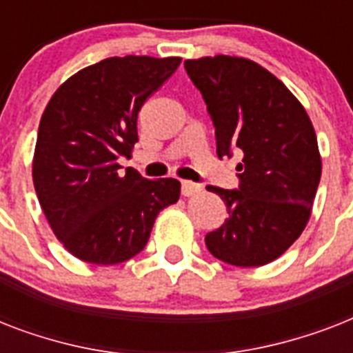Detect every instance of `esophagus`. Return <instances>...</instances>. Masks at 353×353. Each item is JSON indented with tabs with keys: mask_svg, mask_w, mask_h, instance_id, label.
<instances>
[{
	"mask_svg": "<svg viewBox=\"0 0 353 353\" xmlns=\"http://www.w3.org/2000/svg\"><path fill=\"white\" fill-rule=\"evenodd\" d=\"M201 192V187L196 185L192 181H183L181 183V194L185 198H190V196H196V194Z\"/></svg>",
	"mask_w": 353,
	"mask_h": 353,
	"instance_id": "1",
	"label": "esophagus"
}]
</instances>
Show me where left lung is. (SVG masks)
<instances>
[{
  "label": "left lung",
  "instance_id": "8db88e82",
  "mask_svg": "<svg viewBox=\"0 0 353 353\" xmlns=\"http://www.w3.org/2000/svg\"><path fill=\"white\" fill-rule=\"evenodd\" d=\"M216 126L218 157L238 152V190L209 187L227 205L225 223L205 236L210 254L238 268L282 256L312 216L323 161L299 99L260 63L241 57L185 60Z\"/></svg>",
  "mask_w": 353,
  "mask_h": 353
}]
</instances>
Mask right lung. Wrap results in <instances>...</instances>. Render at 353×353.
<instances>
[{
  "label": "right lung",
  "instance_id": "add662e5",
  "mask_svg": "<svg viewBox=\"0 0 353 353\" xmlns=\"http://www.w3.org/2000/svg\"><path fill=\"white\" fill-rule=\"evenodd\" d=\"M181 58L113 57L63 82L41 115L32 181L41 210L62 245L82 262L113 265L146 245L161 210L181 183L122 174L119 157L137 143L141 108Z\"/></svg>",
  "mask_w": 353,
  "mask_h": 353
}]
</instances>
